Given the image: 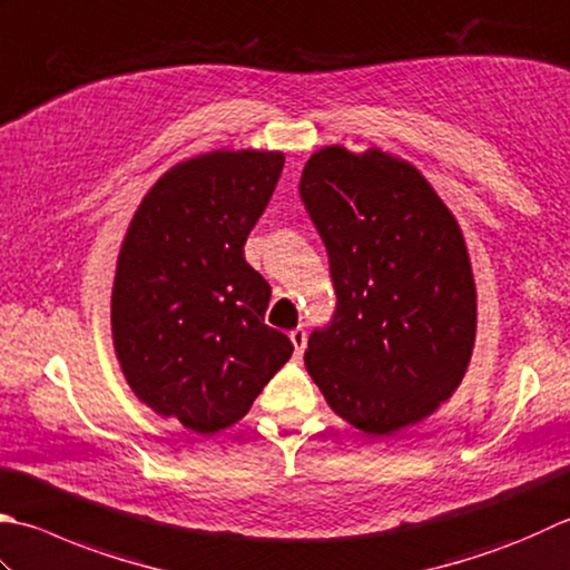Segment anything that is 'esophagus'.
I'll return each instance as SVG.
<instances>
[{
	"mask_svg": "<svg viewBox=\"0 0 570 570\" xmlns=\"http://www.w3.org/2000/svg\"><path fill=\"white\" fill-rule=\"evenodd\" d=\"M288 338H292V343H294L296 355L304 353V348H306V331L304 328H294L292 333H288Z\"/></svg>",
	"mask_w": 570,
	"mask_h": 570,
	"instance_id": "esophagus-1",
	"label": "esophagus"
}]
</instances>
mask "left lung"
Instances as JSON below:
<instances>
[{
    "label": "left lung",
    "instance_id": "obj_1",
    "mask_svg": "<svg viewBox=\"0 0 570 570\" xmlns=\"http://www.w3.org/2000/svg\"><path fill=\"white\" fill-rule=\"evenodd\" d=\"M338 304L308 336L331 410L375 438L432 415L472 358L476 288L462 229L415 165L328 145L298 183Z\"/></svg>",
    "mask_w": 570,
    "mask_h": 570
}]
</instances>
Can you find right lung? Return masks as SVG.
<instances>
[{
  "instance_id": "right-lung-1",
  "label": "right lung",
  "mask_w": 570,
  "mask_h": 570,
  "mask_svg": "<svg viewBox=\"0 0 570 570\" xmlns=\"http://www.w3.org/2000/svg\"><path fill=\"white\" fill-rule=\"evenodd\" d=\"M282 170L278 150L177 163L122 239L110 296L120 371L140 403L197 434L239 422L294 353L264 323L272 286L244 259Z\"/></svg>"
}]
</instances>
